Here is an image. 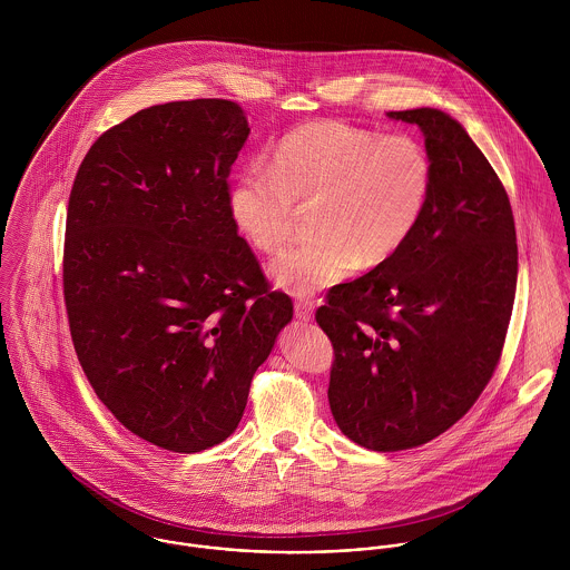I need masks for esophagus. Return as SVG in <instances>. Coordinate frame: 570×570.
I'll return each mask as SVG.
<instances>
[{"label": "esophagus", "mask_w": 570, "mask_h": 570, "mask_svg": "<svg viewBox=\"0 0 570 570\" xmlns=\"http://www.w3.org/2000/svg\"><path fill=\"white\" fill-rule=\"evenodd\" d=\"M294 314L298 321H312L314 318V303L312 301H296L294 303Z\"/></svg>", "instance_id": "esophagus-1"}]
</instances>
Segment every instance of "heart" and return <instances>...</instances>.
<instances>
[{"instance_id": "b5f03b06", "label": "heart", "mask_w": 570, "mask_h": 570, "mask_svg": "<svg viewBox=\"0 0 570 570\" xmlns=\"http://www.w3.org/2000/svg\"><path fill=\"white\" fill-rule=\"evenodd\" d=\"M434 166L412 136H384L342 120H316L278 140L269 164L247 166L228 188V213L245 242L274 254L289 244L296 206L316 202L318 235L269 267L294 296H314L380 265L414 235L430 202Z\"/></svg>"}]
</instances>
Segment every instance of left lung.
I'll use <instances>...</instances> for the list:
<instances>
[{"instance_id":"1","label":"left lung","mask_w":570,"mask_h":570,"mask_svg":"<svg viewBox=\"0 0 570 570\" xmlns=\"http://www.w3.org/2000/svg\"><path fill=\"white\" fill-rule=\"evenodd\" d=\"M386 116L423 131L430 202L395 256L335 285L316 312L335 353L333 419L375 452L423 445L474 406L498 366L518 281L507 190L461 122L432 107Z\"/></svg>"}]
</instances>
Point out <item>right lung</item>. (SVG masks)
Masks as SVG:
<instances>
[{
    "instance_id": "add662e5",
    "label": "right lung",
    "mask_w": 570,
    "mask_h": 570,
    "mask_svg": "<svg viewBox=\"0 0 570 570\" xmlns=\"http://www.w3.org/2000/svg\"><path fill=\"white\" fill-rule=\"evenodd\" d=\"M249 127L224 98L154 105L79 166L63 296L82 371L140 439L181 454L226 441L294 316L228 213Z\"/></svg>"
}]
</instances>
